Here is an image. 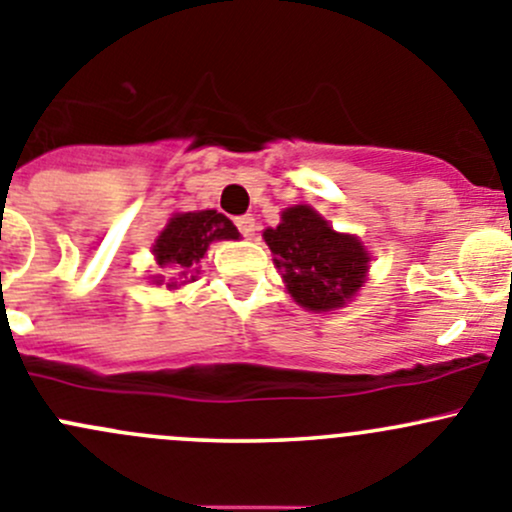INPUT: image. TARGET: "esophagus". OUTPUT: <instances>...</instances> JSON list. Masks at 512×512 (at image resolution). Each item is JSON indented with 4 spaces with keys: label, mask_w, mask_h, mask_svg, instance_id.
<instances>
[{
    "label": "esophagus",
    "mask_w": 512,
    "mask_h": 512,
    "mask_svg": "<svg viewBox=\"0 0 512 512\" xmlns=\"http://www.w3.org/2000/svg\"><path fill=\"white\" fill-rule=\"evenodd\" d=\"M236 229L244 236H251L256 231V219L251 214H244V217H236Z\"/></svg>",
    "instance_id": "obj_1"
}]
</instances>
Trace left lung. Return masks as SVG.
<instances>
[{"instance_id": "obj_1", "label": "left lung", "mask_w": 512, "mask_h": 512, "mask_svg": "<svg viewBox=\"0 0 512 512\" xmlns=\"http://www.w3.org/2000/svg\"><path fill=\"white\" fill-rule=\"evenodd\" d=\"M288 293L305 310H335L355 298L367 278L370 254L352 234H337L313 207L295 204L276 229L263 231Z\"/></svg>"}]
</instances>
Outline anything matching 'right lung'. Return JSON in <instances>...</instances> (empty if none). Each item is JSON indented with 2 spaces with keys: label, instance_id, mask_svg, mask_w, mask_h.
Masks as SVG:
<instances>
[{
  "label": "right lung",
  "instance_id": "obj_1",
  "mask_svg": "<svg viewBox=\"0 0 512 512\" xmlns=\"http://www.w3.org/2000/svg\"><path fill=\"white\" fill-rule=\"evenodd\" d=\"M221 239H239V231L219 214L217 209H204V212H184L175 214L162 234L157 236L152 254H155L157 266L167 271V288L184 286V283L197 278V266L207 254L209 244ZM152 281L160 286L165 276H155Z\"/></svg>",
  "mask_w": 512,
  "mask_h": 512
}]
</instances>
